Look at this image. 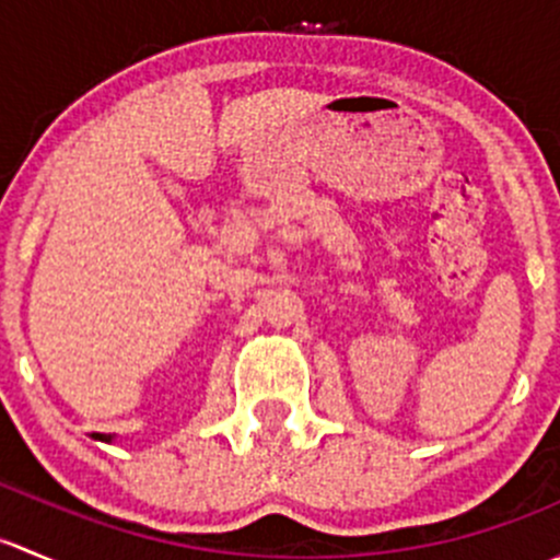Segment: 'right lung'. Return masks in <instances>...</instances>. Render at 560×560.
<instances>
[{
    "mask_svg": "<svg viewBox=\"0 0 560 560\" xmlns=\"http://www.w3.org/2000/svg\"><path fill=\"white\" fill-rule=\"evenodd\" d=\"M94 439H100V442H113L110 433H94Z\"/></svg>",
    "mask_w": 560,
    "mask_h": 560,
    "instance_id": "right-lung-1",
    "label": "right lung"
}]
</instances>
